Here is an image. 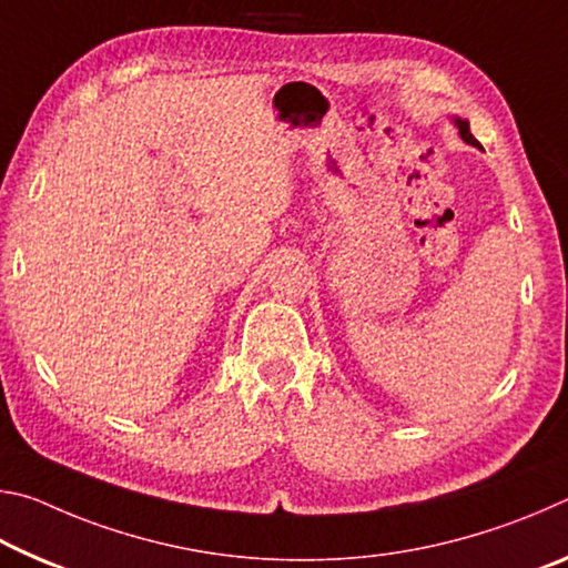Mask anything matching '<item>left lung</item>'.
<instances>
[{"instance_id":"obj_1","label":"left lung","mask_w":568,"mask_h":568,"mask_svg":"<svg viewBox=\"0 0 568 568\" xmlns=\"http://www.w3.org/2000/svg\"><path fill=\"white\" fill-rule=\"evenodd\" d=\"M456 124H458V134H460V138H464V142H468V145H476V148H478V140L474 138V134H470L468 122H466V120H456Z\"/></svg>"}]
</instances>
